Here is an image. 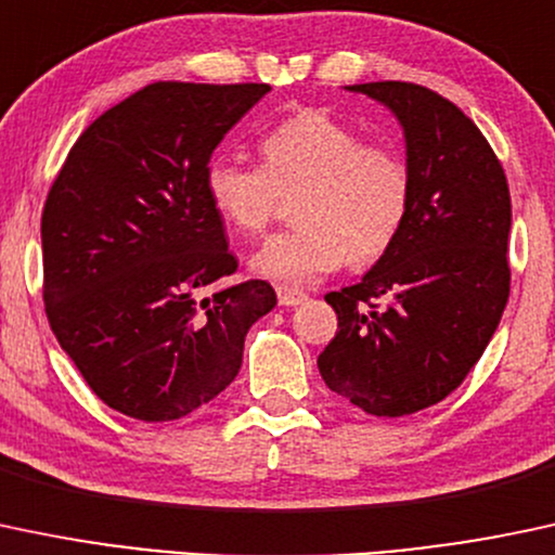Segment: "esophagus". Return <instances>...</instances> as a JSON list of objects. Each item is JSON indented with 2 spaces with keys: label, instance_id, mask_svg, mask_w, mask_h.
Listing matches in <instances>:
<instances>
[{
  "label": "esophagus",
  "instance_id": "34e87169",
  "mask_svg": "<svg viewBox=\"0 0 555 555\" xmlns=\"http://www.w3.org/2000/svg\"><path fill=\"white\" fill-rule=\"evenodd\" d=\"M307 294L298 288H288V285H278V301L280 307H298V304L307 301Z\"/></svg>",
  "mask_w": 555,
  "mask_h": 555
}]
</instances>
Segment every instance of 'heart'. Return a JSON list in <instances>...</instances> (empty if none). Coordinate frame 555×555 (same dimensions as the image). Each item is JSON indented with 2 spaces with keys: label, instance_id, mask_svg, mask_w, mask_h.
<instances>
[{
  "label": "heart",
  "instance_id": "obj_1",
  "mask_svg": "<svg viewBox=\"0 0 555 555\" xmlns=\"http://www.w3.org/2000/svg\"><path fill=\"white\" fill-rule=\"evenodd\" d=\"M261 167L209 159L204 191L235 233L259 235L296 198V230L251 257L257 275L309 285L340 264L370 267L401 235L412 207V172L396 149L364 139L322 109H304L267 130Z\"/></svg>",
  "mask_w": 555,
  "mask_h": 555
}]
</instances>
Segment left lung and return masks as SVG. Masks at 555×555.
I'll return each mask as SVG.
<instances>
[{
  "mask_svg": "<svg viewBox=\"0 0 555 555\" xmlns=\"http://www.w3.org/2000/svg\"><path fill=\"white\" fill-rule=\"evenodd\" d=\"M348 91L401 122L412 207L390 251L325 296L338 333L317 366L366 414L403 416L453 393L493 338L512 283V196L488 139L440 93L401 80Z\"/></svg>",
  "mask_w": 555,
  "mask_h": 555,
  "instance_id": "8db88e82",
  "label": "left lung"
}]
</instances>
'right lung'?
I'll return each mask as SVG.
<instances>
[{"label":"right lung","instance_id":"1","mask_svg":"<svg viewBox=\"0 0 555 555\" xmlns=\"http://www.w3.org/2000/svg\"><path fill=\"white\" fill-rule=\"evenodd\" d=\"M267 83L157 80L80 133L41 215L43 307L62 351L115 412L170 422L233 383L248 327L278 304L233 275L204 191L217 143Z\"/></svg>","mask_w":555,"mask_h":555}]
</instances>
